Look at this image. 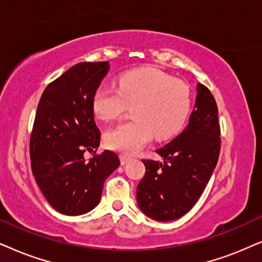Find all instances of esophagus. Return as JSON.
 <instances>
[{
    "label": "esophagus",
    "mask_w": 262,
    "mask_h": 262,
    "mask_svg": "<svg viewBox=\"0 0 262 262\" xmlns=\"http://www.w3.org/2000/svg\"><path fill=\"white\" fill-rule=\"evenodd\" d=\"M130 159H132L130 157H128V156H125V155H121L120 156V160H121L122 165H125V164H127Z\"/></svg>",
    "instance_id": "esophagus-1"
}]
</instances>
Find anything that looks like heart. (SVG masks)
I'll return each mask as SVG.
<instances>
[{"label":"heart","mask_w":262,"mask_h":262,"mask_svg":"<svg viewBox=\"0 0 262 262\" xmlns=\"http://www.w3.org/2000/svg\"><path fill=\"white\" fill-rule=\"evenodd\" d=\"M133 105L134 120L109 129L104 140L109 148L134 155L155 134L157 139L172 137L189 115L191 93L186 82L157 69H137L124 73L118 87L100 85L92 98L95 114L109 121Z\"/></svg>","instance_id":"b5f03b06"}]
</instances>
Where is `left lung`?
Listing matches in <instances>:
<instances>
[{
  "mask_svg": "<svg viewBox=\"0 0 262 262\" xmlns=\"http://www.w3.org/2000/svg\"><path fill=\"white\" fill-rule=\"evenodd\" d=\"M195 109L187 128L157 153L164 162L142 160L146 173L138 184L140 210L159 222L179 219L189 212L210 181L219 152L218 106L206 86L198 83Z\"/></svg>",
  "mask_w": 262,
  "mask_h": 262,
  "instance_id": "obj_1",
  "label": "left lung"
}]
</instances>
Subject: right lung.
Listing matches in <instances>:
<instances>
[{
    "label": "right lung",
    "instance_id": "obj_1",
    "mask_svg": "<svg viewBox=\"0 0 262 262\" xmlns=\"http://www.w3.org/2000/svg\"><path fill=\"white\" fill-rule=\"evenodd\" d=\"M109 62H81L49 83L38 104L30 140L31 167L49 204L67 215L85 214L99 204L105 180L120 165L116 153L98 148L100 132L92 98ZM96 153V151L93 152Z\"/></svg>",
    "mask_w": 262,
    "mask_h": 262
}]
</instances>
